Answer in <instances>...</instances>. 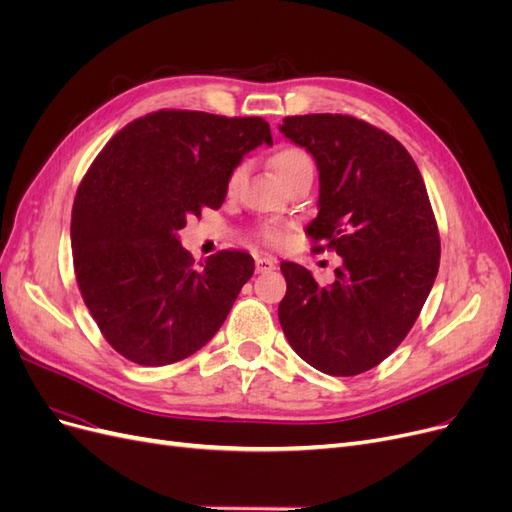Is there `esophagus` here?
Segmentation results:
<instances>
[{
  "mask_svg": "<svg viewBox=\"0 0 512 512\" xmlns=\"http://www.w3.org/2000/svg\"><path fill=\"white\" fill-rule=\"evenodd\" d=\"M277 262L269 256H256V273H271L275 271Z\"/></svg>",
  "mask_w": 512,
  "mask_h": 512,
  "instance_id": "34e87169",
  "label": "esophagus"
}]
</instances>
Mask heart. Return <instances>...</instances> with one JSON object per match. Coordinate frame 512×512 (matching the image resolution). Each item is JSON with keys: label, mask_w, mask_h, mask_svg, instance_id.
Listing matches in <instances>:
<instances>
[{"label": "heart", "mask_w": 512, "mask_h": 512, "mask_svg": "<svg viewBox=\"0 0 512 512\" xmlns=\"http://www.w3.org/2000/svg\"><path fill=\"white\" fill-rule=\"evenodd\" d=\"M269 164L273 168V173L277 175L282 183L290 181L292 177H297L301 173H307V170H314L312 158H309V153L301 147H294V145H286L275 149L269 158ZM245 177V166H235L230 170L228 181H226V190L232 194L239 190V185L243 183ZM260 237L262 241H267L271 245H277L284 241V232L275 226H262L260 230Z\"/></svg>", "instance_id": "obj_1"}]
</instances>
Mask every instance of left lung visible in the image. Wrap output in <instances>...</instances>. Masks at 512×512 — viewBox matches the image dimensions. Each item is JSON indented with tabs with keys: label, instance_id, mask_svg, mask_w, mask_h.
<instances>
[{
	"label": "left lung",
	"instance_id": "left-lung-1",
	"mask_svg": "<svg viewBox=\"0 0 512 512\" xmlns=\"http://www.w3.org/2000/svg\"><path fill=\"white\" fill-rule=\"evenodd\" d=\"M280 132L316 160L318 215L307 235L342 267L320 288L305 267L282 262L277 316L305 363L363 374L404 342L436 282L440 235L425 181L404 145L350 115L286 117Z\"/></svg>",
	"mask_w": 512,
	"mask_h": 512
}]
</instances>
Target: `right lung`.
Here are the masks:
<instances>
[{
	"label": "right lung",
	"mask_w": 512,
	"mask_h": 512,
	"mask_svg": "<svg viewBox=\"0 0 512 512\" xmlns=\"http://www.w3.org/2000/svg\"><path fill=\"white\" fill-rule=\"evenodd\" d=\"M273 145L260 117L158 111L117 132L83 177L72 207V258L83 301L128 361L188 359L220 331L254 258L224 250L194 267L177 232L220 209L230 170Z\"/></svg>",
	"instance_id": "1"
}]
</instances>
